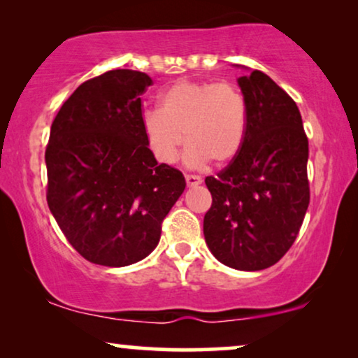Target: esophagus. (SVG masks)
Masks as SVG:
<instances>
[{
    "mask_svg": "<svg viewBox=\"0 0 358 358\" xmlns=\"http://www.w3.org/2000/svg\"><path fill=\"white\" fill-rule=\"evenodd\" d=\"M185 182H187V187H197L199 184H202V178L195 174H187L185 176Z\"/></svg>",
    "mask_w": 358,
    "mask_h": 358,
    "instance_id": "1",
    "label": "esophagus"
}]
</instances>
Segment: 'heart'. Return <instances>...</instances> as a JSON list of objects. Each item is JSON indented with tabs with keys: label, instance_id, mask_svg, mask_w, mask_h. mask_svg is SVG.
Masks as SVG:
<instances>
[{
	"label": "heart",
	"instance_id": "obj_1",
	"mask_svg": "<svg viewBox=\"0 0 358 358\" xmlns=\"http://www.w3.org/2000/svg\"><path fill=\"white\" fill-rule=\"evenodd\" d=\"M248 102L233 83L180 80L161 92L159 109L141 114V130L151 155L171 164L185 140L184 159L199 168L208 161L227 164L243 148Z\"/></svg>",
	"mask_w": 358,
	"mask_h": 358
}]
</instances>
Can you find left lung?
<instances>
[{
  "label": "left lung",
  "mask_w": 358,
  "mask_h": 358,
  "mask_svg": "<svg viewBox=\"0 0 358 358\" xmlns=\"http://www.w3.org/2000/svg\"><path fill=\"white\" fill-rule=\"evenodd\" d=\"M248 102L243 148L205 184L212 207L203 218L210 251L224 266L262 271L295 243L310 205L308 138L295 101L266 73L238 80Z\"/></svg>",
  "instance_id": "obj_1"
}]
</instances>
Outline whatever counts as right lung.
<instances>
[{"mask_svg": "<svg viewBox=\"0 0 358 358\" xmlns=\"http://www.w3.org/2000/svg\"><path fill=\"white\" fill-rule=\"evenodd\" d=\"M146 73L112 70L78 86L53 120L45 150L47 203L86 261L130 266L158 246L161 223L185 189L141 130Z\"/></svg>", "mask_w": 358, "mask_h": 358, "instance_id": "right-lung-1", "label": "right lung"}]
</instances>
